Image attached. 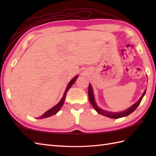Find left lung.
Instances as JSON below:
<instances>
[{
  "instance_id": "obj_1",
  "label": "left lung",
  "mask_w": 156,
  "mask_h": 156,
  "mask_svg": "<svg viewBox=\"0 0 156 156\" xmlns=\"http://www.w3.org/2000/svg\"><path fill=\"white\" fill-rule=\"evenodd\" d=\"M145 92H146V90H145V91L144 92L143 94L141 97V98H140L137 102H135V103L132 105L131 107H129V108L126 109L125 111H122V112H109L105 110H102V109L99 108L97 103H96V101L94 100V93H93V90H92V86L90 84H89V87H88V98L89 101H90L91 105H92V107H94V108L95 109L97 112H98L99 114H101L102 115L106 116V117H109V118H112V119H119L121 117H126L129 115H130L131 113H132L135 109L137 108V107L139 106V105L140 104V102L142 100V98L144 97V95L145 94Z\"/></svg>"
}]
</instances>
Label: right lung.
I'll list each match as a JSON object with an SVG mask.
<instances>
[{
    "label": "right lung",
    "mask_w": 156,
    "mask_h": 156,
    "mask_svg": "<svg viewBox=\"0 0 156 156\" xmlns=\"http://www.w3.org/2000/svg\"><path fill=\"white\" fill-rule=\"evenodd\" d=\"M78 77V76H76L75 77L73 78V79H72V80L69 82V84H68V87H67V88H66V91L64 92V96H63V97L60 100V101H59L58 103L55 106H54V107H52L51 108L49 109V110H48V111H46L44 114H43L41 116H40V117H38L39 119L51 117V116L57 113V112L59 110H60V108H62L63 105H64V103L65 97H66V94H67V92L68 91L69 89L72 87V86L75 83V82L76 81V79H77Z\"/></svg>",
    "instance_id": "right-lung-1"
}]
</instances>
